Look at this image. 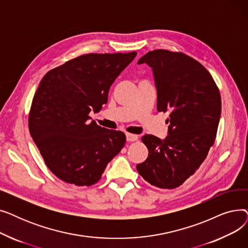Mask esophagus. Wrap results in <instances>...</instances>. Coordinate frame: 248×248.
I'll return each mask as SVG.
<instances>
[{"instance_id": "1", "label": "esophagus", "mask_w": 248, "mask_h": 248, "mask_svg": "<svg viewBox=\"0 0 248 248\" xmlns=\"http://www.w3.org/2000/svg\"><path fill=\"white\" fill-rule=\"evenodd\" d=\"M138 140V136L137 135H133V134H126V140L127 141H135Z\"/></svg>"}]
</instances>
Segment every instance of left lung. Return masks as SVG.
<instances>
[{
    "label": "left lung",
    "instance_id": "8db88e82",
    "mask_svg": "<svg viewBox=\"0 0 248 248\" xmlns=\"http://www.w3.org/2000/svg\"><path fill=\"white\" fill-rule=\"evenodd\" d=\"M138 63L153 70L158 111L171 113L166 139L141 138L149 155L137 170L151 185L174 189L196 172L214 144L221 114L219 89L201 63L181 52L150 51Z\"/></svg>",
    "mask_w": 248,
    "mask_h": 248
}]
</instances>
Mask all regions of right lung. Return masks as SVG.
Here are the masks:
<instances>
[{
    "label": "right lung",
    "instance_id": "add662e5",
    "mask_svg": "<svg viewBox=\"0 0 248 248\" xmlns=\"http://www.w3.org/2000/svg\"><path fill=\"white\" fill-rule=\"evenodd\" d=\"M137 52L90 53L48 71L29 113V131L49 170L76 186L99 181L125 144V135L89 122L91 110L108 102L115 78Z\"/></svg>",
    "mask_w": 248,
    "mask_h": 248
}]
</instances>
